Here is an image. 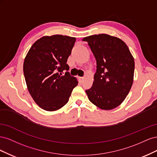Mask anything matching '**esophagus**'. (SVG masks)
Wrapping results in <instances>:
<instances>
[{"label": "esophagus", "instance_id": "esophagus-1", "mask_svg": "<svg viewBox=\"0 0 157 157\" xmlns=\"http://www.w3.org/2000/svg\"><path fill=\"white\" fill-rule=\"evenodd\" d=\"M84 77H80V78H79V79H80V81H82V80H84Z\"/></svg>", "mask_w": 157, "mask_h": 157}]
</instances>
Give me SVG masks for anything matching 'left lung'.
I'll list each match as a JSON object with an SVG mask.
<instances>
[{"label": "left lung", "instance_id": "left-lung-1", "mask_svg": "<svg viewBox=\"0 0 157 157\" xmlns=\"http://www.w3.org/2000/svg\"><path fill=\"white\" fill-rule=\"evenodd\" d=\"M96 59L92 86L86 90L89 100L103 110L120 105L134 81V59L124 41L107 34L84 37Z\"/></svg>", "mask_w": 157, "mask_h": 157}]
</instances>
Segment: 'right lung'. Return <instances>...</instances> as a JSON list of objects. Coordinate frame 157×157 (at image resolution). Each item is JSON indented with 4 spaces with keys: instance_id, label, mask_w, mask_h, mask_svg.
Instances as JSON below:
<instances>
[{
    "instance_id": "obj_1",
    "label": "right lung",
    "mask_w": 157,
    "mask_h": 157,
    "mask_svg": "<svg viewBox=\"0 0 157 157\" xmlns=\"http://www.w3.org/2000/svg\"><path fill=\"white\" fill-rule=\"evenodd\" d=\"M75 41V37L61 35L42 36L25 56L23 73L27 89L33 100L45 111L63 107L77 86V79L70 75L66 63Z\"/></svg>"
}]
</instances>
